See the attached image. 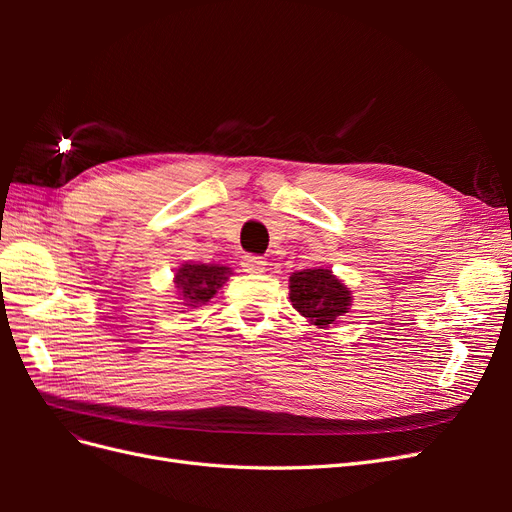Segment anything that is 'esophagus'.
Wrapping results in <instances>:
<instances>
[{"mask_svg": "<svg viewBox=\"0 0 512 512\" xmlns=\"http://www.w3.org/2000/svg\"><path fill=\"white\" fill-rule=\"evenodd\" d=\"M241 269L245 273H262L267 269V260L262 256H256V254H245L241 258Z\"/></svg>", "mask_w": 512, "mask_h": 512, "instance_id": "esophagus-1", "label": "esophagus"}]
</instances>
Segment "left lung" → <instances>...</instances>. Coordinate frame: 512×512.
I'll return each mask as SVG.
<instances>
[{"label": "left lung", "instance_id": "1", "mask_svg": "<svg viewBox=\"0 0 512 512\" xmlns=\"http://www.w3.org/2000/svg\"><path fill=\"white\" fill-rule=\"evenodd\" d=\"M290 301L301 316L324 329L348 314L350 290L329 269H303L290 275Z\"/></svg>", "mask_w": 512, "mask_h": 512}]
</instances>
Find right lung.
I'll list each match as a JSON object with an SVG mask.
<instances>
[{
  "label": "right lung",
  "instance_id": "obj_1",
  "mask_svg": "<svg viewBox=\"0 0 512 512\" xmlns=\"http://www.w3.org/2000/svg\"><path fill=\"white\" fill-rule=\"evenodd\" d=\"M228 273V267L218 265H183L175 275V282L185 305L196 307L198 303H207L218 292L228 280Z\"/></svg>",
  "mask_w": 512,
  "mask_h": 512
}]
</instances>
